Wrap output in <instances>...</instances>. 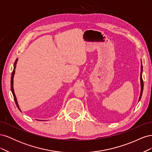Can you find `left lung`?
<instances>
[{
    "mask_svg": "<svg viewBox=\"0 0 152 152\" xmlns=\"http://www.w3.org/2000/svg\"><path fill=\"white\" fill-rule=\"evenodd\" d=\"M142 63V62H141ZM142 64L141 65V74H140V80H141V93H140V96L139 98V101L140 100L141 96H142V90H143V81H142Z\"/></svg>",
    "mask_w": 152,
    "mask_h": 152,
    "instance_id": "left-lung-1",
    "label": "left lung"
}]
</instances>
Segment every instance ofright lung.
<instances>
[{"mask_svg": "<svg viewBox=\"0 0 152 152\" xmlns=\"http://www.w3.org/2000/svg\"><path fill=\"white\" fill-rule=\"evenodd\" d=\"M17 61H18V59H16V61L15 62V64H14V69H13V71L12 72V74H11V91H12V93L13 94V96H14V99H15V103H16V104L17 106V107L18 108V109H19L20 111L21 112V110L20 108V107L19 105H18V102H17V99L16 98V96H15V91H14V89H13V78H14V75H15V68H16V63H17Z\"/></svg>", "mask_w": 152, "mask_h": 152, "instance_id": "add662e5", "label": "right lung"}]
</instances>
